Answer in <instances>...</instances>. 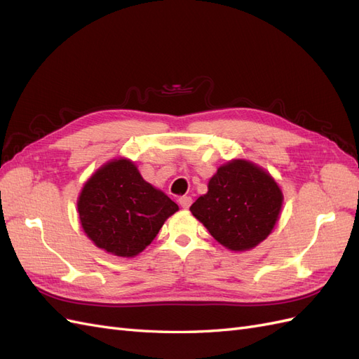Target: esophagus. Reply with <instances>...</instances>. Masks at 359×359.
I'll return each mask as SVG.
<instances>
[{
	"label": "esophagus",
	"mask_w": 359,
	"mask_h": 359,
	"mask_svg": "<svg viewBox=\"0 0 359 359\" xmlns=\"http://www.w3.org/2000/svg\"><path fill=\"white\" fill-rule=\"evenodd\" d=\"M178 202H180V205L182 206L184 210H187L189 206L191 205V198H190V196H181V198L178 199Z\"/></svg>",
	"instance_id": "obj_1"
}]
</instances>
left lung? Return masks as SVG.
<instances>
[{
  "label": "left lung",
  "mask_w": 359,
  "mask_h": 359,
  "mask_svg": "<svg viewBox=\"0 0 359 359\" xmlns=\"http://www.w3.org/2000/svg\"><path fill=\"white\" fill-rule=\"evenodd\" d=\"M281 203L283 194L269 173L250 161L233 160L219 168L208 193L190 211L222 245L243 252L273 231Z\"/></svg>",
  "instance_id": "8db88e82"
}]
</instances>
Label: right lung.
I'll use <instances>...</instances> for the list:
<instances>
[{"label": "right lung", "instance_id": "right-lung-1", "mask_svg": "<svg viewBox=\"0 0 359 359\" xmlns=\"http://www.w3.org/2000/svg\"><path fill=\"white\" fill-rule=\"evenodd\" d=\"M78 211L85 233L97 247L133 257L151 244L178 205L140 177L135 163L119 158L86 181Z\"/></svg>", "mask_w": 359, "mask_h": 359}]
</instances>
